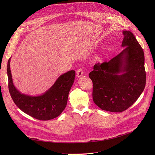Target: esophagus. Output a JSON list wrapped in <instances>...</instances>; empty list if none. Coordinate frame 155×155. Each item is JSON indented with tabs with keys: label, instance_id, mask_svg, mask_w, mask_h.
I'll list each match as a JSON object with an SVG mask.
<instances>
[{
	"label": "esophagus",
	"instance_id": "1",
	"mask_svg": "<svg viewBox=\"0 0 155 155\" xmlns=\"http://www.w3.org/2000/svg\"><path fill=\"white\" fill-rule=\"evenodd\" d=\"M84 75V72H83V70L81 69V68H79L77 70V77L78 78H80L82 77V75Z\"/></svg>",
	"mask_w": 155,
	"mask_h": 155
}]
</instances>
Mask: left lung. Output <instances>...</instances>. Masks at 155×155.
Here are the masks:
<instances>
[{
    "label": "left lung",
    "instance_id": "1",
    "mask_svg": "<svg viewBox=\"0 0 155 155\" xmlns=\"http://www.w3.org/2000/svg\"><path fill=\"white\" fill-rule=\"evenodd\" d=\"M124 49L108 62L98 63L89 73L94 103L101 109L121 112L137 101L146 85L144 51L135 36L123 31Z\"/></svg>",
    "mask_w": 155,
    "mask_h": 155
}]
</instances>
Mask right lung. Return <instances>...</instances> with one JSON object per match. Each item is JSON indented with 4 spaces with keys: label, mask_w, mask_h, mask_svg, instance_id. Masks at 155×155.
Instances as JSON below:
<instances>
[{
    "label": "right lung",
    "mask_w": 155,
    "mask_h": 155,
    "mask_svg": "<svg viewBox=\"0 0 155 155\" xmlns=\"http://www.w3.org/2000/svg\"><path fill=\"white\" fill-rule=\"evenodd\" d=\"M9 58L7 63L9 91L15 104L24 113L38 120H48L60 116L67 104L68 94L74 82L75 71L63 73L44 94L31 96L21 93L14 85Z\"/></svg>",
    "instance_id": "obj_1"
}]
</instances>
